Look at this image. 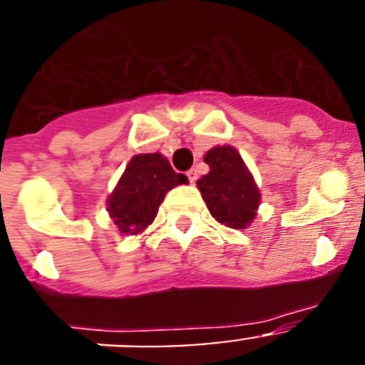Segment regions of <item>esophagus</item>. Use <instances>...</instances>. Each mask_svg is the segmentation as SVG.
<instances>
[{"label": "esophagus", "mask_w": 365, "mask_h": 365, "mask_svg": "<svg viewBox=\"0 0 365 365\" xmlns=\"http://www.w3.org/2000/svg\"><path fill=\"white\" fill-rule=\"evenodd\" d=\"M186 175H188V180L193 185V182L197 180V170H190V172L186 173Z\"/></svg>", "instance_id": "esophagus-1"}]
</instances>
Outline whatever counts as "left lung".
I'll return each mask as SVG.
<instances>
[{"mask_svg":"<svg viewBox=\"0 0 365 365\" xmlns=\"http://www.w3.org/2000/svg\"><path fill=\"white\" fill-rule=\"evenodd\" d=\"M210 173L197 180L201 195L215 221L245 228L256 215L259 192L241 155L232 146H217L205 155Z\"/></svg>","mask_w":365,"mask_h":365,"instance_id":"obj_1","label":"left lung"}]
</instances>
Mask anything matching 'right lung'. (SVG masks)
<instances>
[{"label":"right lung","instance_id":"right-lung-1","mask_svg":"<svg viewBox=\"0 0 365 365\" xmlns=\"http://www.w3.org/2000/svg\"><path fill=\"white\" fill-rule=\"evenodd\" d=\"M185 182L188 177L177 173L163 155H135L109 195V215L122 234H138L153 222L164 195Z\"/></svg>","mask_w":365,"mask_h":365}]
</instances>
